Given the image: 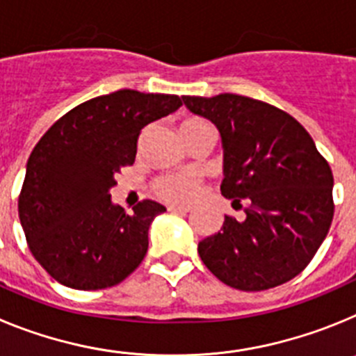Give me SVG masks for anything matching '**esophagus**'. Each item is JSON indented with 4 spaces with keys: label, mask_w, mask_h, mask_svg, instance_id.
Masks as SVG:
<instances>
[{
    "label": "esophagus",
    "mask_w": 356,
    "mask_h": 356,
    "mask_svg": "<svg viewBox=\"0 0 356 356\" xmlns=\"http://www.w3.org/2000/svg\"><path fill=\"white\" fill-rule=\"evenodd\" d=\"M168 210H169V212H184V213H187V212H191V210H193V207H191V205H169Z\"/></svg>",
    "instance_id": "esophagus-1"
}]
</instances>
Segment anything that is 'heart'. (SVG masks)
<instances>
[{
	"label": "heart",
	"mask_w": 356,
	"mask_h": 356,
	"mask_svg": "<svg viewBox=\"0 0 356 356\" xmlns=\"http://www.w3.org/2000/svg\"><path fill=\"white\" fill-rule=\"evenodd\" d=\"M200 127H209V122L203 119H187L181 122V134H188V131L196 130ZM201 187V181L194 172H165L160 175L155 181H153V193L156 197L169 203H185L191 201L193 197L197 196Z\"/></svg>",
	"instance_id": "obj_1"
}]
</instances>
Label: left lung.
I'll use <instances>...</instances> for the list:
<instances>
[{
	"instance_id": "left-lung-1",
	"label": "left lung",
	"mask_w": 356,
	"mask_h": 356,
	"mask_svg": "<svg viewBox=\"0 0 356 356\" xmlns=\"http://www.w3.org/2000/svg\"><path fill=\"white\" fill-rule=\"evenodd\" d=\"M213 122L225 149L221 194L246 217L225 216L221 232L197 244L222 284L266 291L300 275L328 235L333 175L312 137L284 110L238 94L184 96Z\"/></svg>"
}]
</instances>
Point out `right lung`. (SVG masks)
<instances>
[{"label": "right lung", "mask_w": 356, "mask_h": 356, "mask_svg": "<svg viewBox=\"0 0 356 356\" xmlns=\"http://www.w3.org/2000/svg\"><path fill=\"white\" fill-rule=\"evenodd\" d=\"M180 106L175 94L115 90L74 106L40 137L17 209L31 254L58 284L99 291L140 266L151 221L165 207L144 200L127 213L110 188L135 162L140 130Z\"/></svg>", "instance_id": "obj_1"}]
</instances>
